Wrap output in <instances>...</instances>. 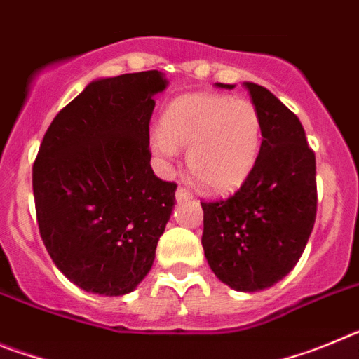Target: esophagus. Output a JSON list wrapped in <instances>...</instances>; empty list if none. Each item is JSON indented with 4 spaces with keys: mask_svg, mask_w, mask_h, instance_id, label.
<instances>
[{
    "mask_svg": "<svg viewBox=\"0 0 359 359\" xmlns=\"http://www.w3.org/2000/svg\"><path fill=\"white\" fill-rule=\"evenodd\" d=\"M190 198H192V194H190V190L187 189V187H177L176 190L177 201H185V199H190Z\"/></svg>",
    "mask_w": 359,
    "mask_h": 359,
    "instance_id": "1",
    "label": "esophagus"
}]
</instances>
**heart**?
<instances>
[{"instance_id": "b5f03b06", "label": "heart", "mask_w": 359, "mask_h": 359, "mask_svg": "<svg viewBox=\"0 0 359 359\" xmlns=\"http://www.w3.org/2000/svg\"><path fill=\"white\" fill-rule=\"evenodd\" d=\"M262 116L250 98L223 93H190L169 104L151 149L161 160L187 151V165L208 192L239 189L261 154Z\"/></svg>"}]
</instances>
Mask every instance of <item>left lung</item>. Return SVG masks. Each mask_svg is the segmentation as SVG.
<instances>
[{
	"instance_id": "left-lung-1",
	"label": "left lung",
	"mask_w": 359,
	"mask_h": 359,
	"mask_svg": "<svg viewBox=\"0 0 359 359\" xmlns=\"http://www.w3.org/2000/svg\"><path fill=\"white\" fill-rule=\"evenodd\" d=\"M244 88L261 111V154L236 194L201 203V244L219 280L252 293L294 268L315 226L318 196L315 152L298 116L262 86Z\"/></svg>"
}]
</instances>
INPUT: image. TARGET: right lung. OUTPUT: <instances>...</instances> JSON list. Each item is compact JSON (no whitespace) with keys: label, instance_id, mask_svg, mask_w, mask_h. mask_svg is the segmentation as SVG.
Listing matches in <instances>:
<instances>
[{"label":"right lung","instance_id":"1","mask_svg":"<svg viewBox=\"0 0 359 359\" xmlns=\"http://www.w3.org/2000/svg\"><path fill=\"white\" fill-rule=\"evenodd\" d=\"M165 86L158 69L93 81L44 133L32 169L39 233L81 290L126 294L154 261L177 187L151 167L152 97Z\"/></svg>","mask_w":359,"mask_h":359}]
</instances>
